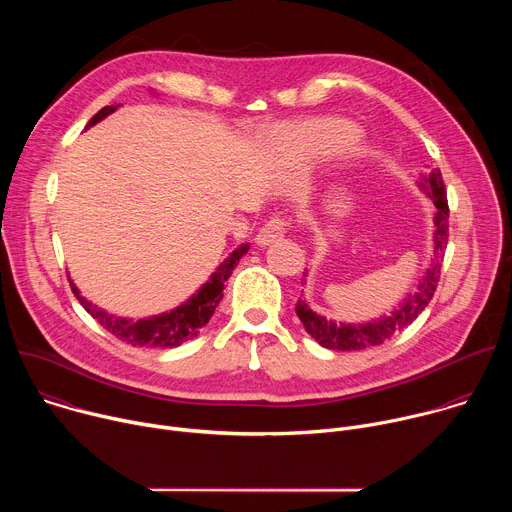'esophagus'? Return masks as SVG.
Here are the masks:
<instances>
[{
    "label": "esophagus",
    "instance_id": "esophagus-1",
    "mask_svg": "<svg viewBox=\"0 0 512 512\" xmlns=\"http://www.w3.org/2000/svg\"><path fill=\"white\" fill-rule=\"evenodd\" d=\"M287 227H289V223L285 221V218H279V216L271 218V221L257 233V239H255L257 245L265 247V245H271V243L283 239L287 233Z\"/></svg>",
    "mask_w": 512,
    "mask_h": 512
}]
</instances>
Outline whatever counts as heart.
<instances>
[{"mask_svg":"<svg viewBox=\"0 0 512 512\" xmlns=\"http://www.w3.org/2000/svg\"><path fill=\"white\" fill-rule=\"evenodd\" d=\"M275 137L283 150L304 156L350 145L356 139V129L340 119H310L298 125L281 127Z\"/></svg>","mask_w":512,"mask_h":512,"instance_id":"b5f03b06","label":"heart"}]
</instances>
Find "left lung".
I'll use <instances>...</instances> for the list:
<instances>
[{"mask_svg":"<svg viewBox=\"0 0 512 512\" xmlns=\"http://www.w3.org/2000/svg\"><path fill=\"white\" fill-rule=\"evenodd\" d=\"M423 190L431 198L433 206L437 208L435 212V259L431 261V267L427 269L425 277L419 281V287L413 296L407 298L403 306H399L397 312L391 316L381 318L379 322L373 324H364V326H352V324H334L328 322L326 318L318 316L308 308L306 302H298L296 312L298 318L302 320L306 332L322 346L332 348V350H362L369 346H379L385 340H389L393 334L401 332L407 328L431 302L437 281H440L442 273V261H444V251L448 245V229H450V206H448V196H446V186L442 180V172L433 170L427 178L421 182Z\"/></svg>","mask_w":512,"mask_h":512,"instance_id":"obj_1","label":"left lung"}]
</instances>
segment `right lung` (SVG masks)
Masks as SVG:
<instances>
[{
    "label": "right lung",
    "mask_w": 512,
    "mask_h": 512,
    "mask_svg": "<svg viewBox=\"0 0 512 512\" xmlns=\"http://www.w3.org/2000/svg\"><path fill=\"white\" fill-rule=\"evenodd\" d=\"M119 105H109L103 107L91 121L87 127L99 123L103 117H107L109 113H113ZM249 251V245H241L237 251H233L231 257H227L225 263H221L212 277L202 285V289L198 291L196 296H192L186 304H182L180 308L156 316V318H148V320H137V322H129L123 318H115L109 316L107 312L99 310L97 306L89 304L77 287L70 283L72 294L77 296V300L81 302V306L107 330L111 332L115 338H119L121 342H127L131 346H148V348H174L180 346L182 342L192 340L202 326H206V322L212 318L218 302L223 300V289H225V281L231 277L233 269L237 267V263L241 261V257Z\"/></svg>",
    "instance_id": "add662e5"
}]
</instances>
